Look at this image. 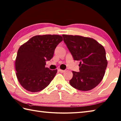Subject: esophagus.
<instances>
[{"label": "esophagus", "mask_w": 121, "mask_h": 121, "mask_svg": "<svg viewBox=\"0 0 121 121\" xmlns=\"http://www.w3.org/2000/svg\"><path fill=\"white\" fill-rule=\"evenodd\" d=\"M59 72H61V73H64L65 72V70H61V69H59Z\"/></svg>", "instance_id": "esophagus-1"}]
</instances>
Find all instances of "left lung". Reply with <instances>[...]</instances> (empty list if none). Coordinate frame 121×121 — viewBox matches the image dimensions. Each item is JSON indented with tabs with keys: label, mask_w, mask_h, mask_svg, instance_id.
<instances>
[{
	"label": "left lung",
	"mask_w": 121,
	"mask_h": 121,
	"mask_svg": "<svg viewBox=\"0 0 121 121\" xmlns=\"http://www.w3.org/2000/svg\"><path fill=\"white\" fill-rule=\"evenodd\" d=\"M74 60L80 61L79 72L72 71L70 84L80 91L93 89L102 80L107 67L105 49L91 38L62 35Z\"/></svg>",
	"instance_id": "left-lung-1"
}]
</instances>
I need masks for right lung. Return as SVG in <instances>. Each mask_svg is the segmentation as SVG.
Returning <instances> with one entry per match:
<instances>
[{"label":"right lung","mask_w":121,"mask_h":121,"mask_svg":"<svg viewBox=\"0 0 121 121\" xmlns=\"http://www.w3.org/2000/svg\"><path fill=\"white\" fill-rule=\"evenodd\" d=\"M62 40L58 35H35L20 47L15 62L16 75L26 90L39 92L50 83L57 70H51L45 65L52 58L54 50Z\"/></svg>","instance_id":"right-lung-1"}]
</instances>
